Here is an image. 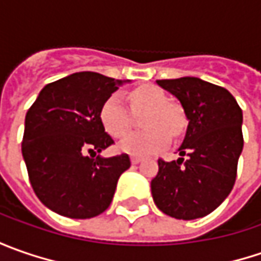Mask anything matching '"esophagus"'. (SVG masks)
I'll list each match as a JSON object with an SVG mask.
<instances>
[{
    "label": "esophagus",
    "mask_w": 261,
    "mask_h": 261,
    "mask_svg": "<svg viewBox=\"0 0 261 261\" xmlns=\"http://www.w3.org/2000/svg\"><path fill=\"white\" fill-rule=\"evenodd\" d=\"M130 161H132V164H139V163L142 161V158L138 155H134L132 158H130Z\"/></svg>",
    "instance_id": "1"
}]
</instances>
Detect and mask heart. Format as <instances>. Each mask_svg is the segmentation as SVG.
<instances>
[{"mask_svg":"<svg viewBox=\"0 0 261 261\" xmlns=\"http://www.w3.org/2000/svg\"><path fill=\"white\" fill-rule=\"evenodd\" d=\"M128 109L119 94L110 95L100 110V120L106 132L113 138L123 136L130 129L134 115L142 116L144 130L132 132L120 141L119 148L132 155H149L163 149L170 137L181 135L187 126L183 106L168 100L167 94L156 86H139L127 93Z\"/></svg>","mask_w":261,"mask_h":261,"instance_id":"obj_1","label":"heart"}]
</instances>
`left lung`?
Masks as SVG:
<instances>
[{
	"label": "left lung",
	"instance_id": "obj_1",
	"mask_svg": "<svg viewBox=\"0 0 261 261\" xmlns=\"http://www.w3.org/2000/svg\"><path fill=\"white\" fill-rule=\"evenodd\" d=\"M185 109L189 126L178 148L181 158L158 160V174L151 181L156 207L175 219L209 215L236 185L243 151V112L224 87L196 76L156 80Z\"/></svg>",
	"mask_w": 261,
	"mask_h": 261
}]
</instances>
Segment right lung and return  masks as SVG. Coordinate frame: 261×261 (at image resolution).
Listing matches in <instances>:
<instances>
[{
    "label": "right lung",
    "instance_id": "obj_1",
    "mask_svg": "<svg viewBox=\"0 0 261 261\" xmlns=\"http://www.w3.org/2000/svg\"><path fill=\"white\" fill-rule=\"evenodd\" d=\"M120 84L97 72H76L47 84L25 115L21 152L30 185L59 215L88 219L103 214L130 167L127 154L94 158L115 144L100 110Z\"/></svg>",
    "mask_w": 261,
    "mask_h": 261
}]
</instances>
